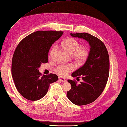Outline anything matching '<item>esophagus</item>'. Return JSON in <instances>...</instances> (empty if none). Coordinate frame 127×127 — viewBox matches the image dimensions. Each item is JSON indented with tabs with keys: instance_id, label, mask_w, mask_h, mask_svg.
<instances>
[{
	"instance_id": "esophagus-1",
	"label": "esophagus",
	"mask_w": 127,
	"mask_h": 127,
	"mask_svg": "<svg viewBox=\"0 0 127 127\" xmlns=\"http://www.w3.org/2000/svg\"><path fill=\"white\" fill-rule=\"evenodd\" d=\"M59 80H61V81H62V82H63V83H65V82H67V80L65 79V78H59Z\"/></svg>"
}]
</instances>
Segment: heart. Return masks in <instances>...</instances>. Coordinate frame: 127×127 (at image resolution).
I'll use <instances>...</instances> for the list:
<instances>
[{
	"instance_id": "heart-1",
	"label": "heart",
	"mask_w": 127,
	"mask_h": 127,
	"mask_svg": "<svg viewBox=\"0 0 127 127\" xmlns=\"http://www.w3.org/2000/svg\"><path fill=\"white\" fill-rule=\"evenodd\" d=\"M62 48L72 55L73 58L76 63L82 64L86 62L89 57V50L87 47H80V43L73 38H68L63 40L61 43ZM56 48L52 47L49 54V57H51ZM74 66L71 64H61L56 68V73L62 77H65L69 73L73 70Z\"/></svg>"
}]
</instances>
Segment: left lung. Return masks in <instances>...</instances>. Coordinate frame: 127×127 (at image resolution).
<instances>
[{"mask_svg":"<svg viewBox=\"0 0 127 127\" xmlns=\"http://www.w3.org/2000/svg\"><path fill=\"white\" fill-rule=\"evenodd\" d=\"M73 37L82 38L90 45L89 57L82 67L71 74L73 77H82L83 82L77 85L75 80H68L71 88L68 98L77 105L88 104L95 101L104 89L109 74V58L102 41L86 33H70Z\"/></svg>","mask_w":127,"mask_h":127,"instance_id":"obj_1","label":"left lung"}]
</instances>
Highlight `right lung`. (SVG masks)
Wrapping results in <instances>:
<instances>
[{"mask_svg":"<svg viewBox=\"0 0 127 127\" xmlns=\"http://www.w3.org/2000/svg\"><path fill=\"white\" fill-rule=\"evenodd\" d=\"M63 32L40 31L24 38L14 53L11 74L18 91L29 100H37L44 96L50 84L57 81L58 77L50 73L46 75L39 71L42 63L48 62V52L53 44Z\"/></svg>","mask_w":127,"mask_h":127,"instance_id":"add662e5","label":"right lung"}]
</instances>
